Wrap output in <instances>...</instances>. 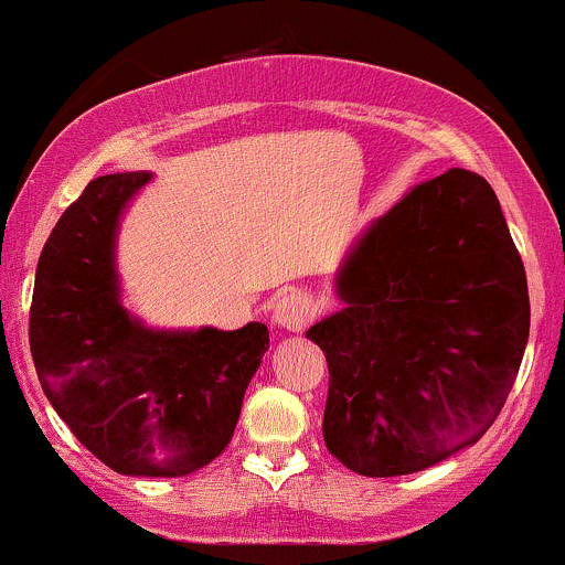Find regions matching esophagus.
I'll use <instances>...</instances> for the list:
<instances>
[{"label": "esophagus", "instance_id": "obj_1", "mask_svg": "<svg viewBox=\"0 0 565 565\" xmlns=\"http://www.w3.org/2000/svg\"><path fill=\"white\" fill-rule=\"evenodd\" d=\"M271 323L280 331H301L309 323V305L299 290H288V294L277 299L271 309Z\"/></svg>", "mask_w": 565, "mask_h": 565}]
</instances>
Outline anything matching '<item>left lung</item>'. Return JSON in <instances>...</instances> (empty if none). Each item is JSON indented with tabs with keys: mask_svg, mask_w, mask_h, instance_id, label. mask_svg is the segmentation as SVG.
Here are the masks:
<instances>
[{
	"mask_svg": "<svg viewBox=\"0 0 565 565\" xmlns=\"http://www.w3.org/2000/svg\"><path fill=\"white\" fill-rule=\"evenodd\" d=\"M344 309L307 331L329 361L323 439L363 477L475 445L523 361L531 305L499 199L469 169L412 188L337 275Z\"/></svg>",
	"mask_w": 565,
	"mask_h": 565,
	"instance_id": "obj_1",
	"label": "left lung"
}]
</instances>
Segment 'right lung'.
Instances as JSON below:
<instances>
[{"instance_id": "add662e5", "label": "right lung", "mask_w": 565, "mask_h": 565, "mask_svg": "<svg viewBox=\"0 0 565 565\" xmlns=\"http://www.w3.org/2000/svg\"><path fill=\"white\" fill-rule=\"evenodd\" d=\"M148 180H90L58 217L34 277L29 344L47 402L88 452L118 475L183 477L232 441L269 331H153L120 307L115 234Z\"/></svg>"}]
</instances>
